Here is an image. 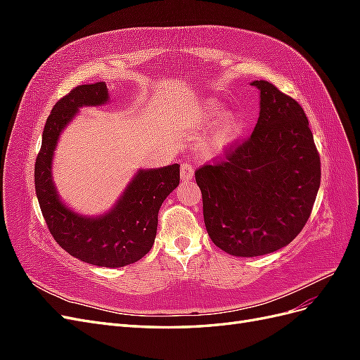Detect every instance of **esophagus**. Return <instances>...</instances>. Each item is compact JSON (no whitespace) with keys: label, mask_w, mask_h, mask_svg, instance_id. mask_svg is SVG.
<instances>
[{"label":"esophagus","mask_w":360,"mask_h":360,"mask_svg":"<svg viewBox=\"0 0 360 360\" xmlns=\"http://www.w3.org/2000/svg\"><path fill=\"white\" fill-rule=\"evenodd\" d=\"M180 177L181 180H191L193 177V167L191 165L189 162H183L180 167Z\"/></svg>","instance_id":"34e87169"}]
</instances>
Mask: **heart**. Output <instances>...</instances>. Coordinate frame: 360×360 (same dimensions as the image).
I'll use <instances>...</instances> for the list:
<instances>
[{
  "label": "heart",
  "mask_w": 360,
  "mask_h": 360,
  "mask_svg": "<svg viewBox=\"0 0 360 360\" xmlns=\"http://www.w3.org/2000/svg\"><path fill=\"white\" fill-rule=\"evenodd\" d=\"M222 114L224 108L213 103L207 106L201 115V123L205 127L219 122L210 130V134L207 135L202 143V150L212 158L225 155L237 143L238 138L242 136L245 129L243 118L238 114L228 112L221 119L220 117Z\"/></svg>",
  "instance_id": "obj_1"
}]
</instances>
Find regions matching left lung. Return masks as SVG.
Instances as JSON below:
<instances>
[{"instance_id":"8db88e82","label":"left lung","mask_w":360,"mask_h":360,"mask_svg":"<svg viewBox=\"0 0 360 360\" xmlns=\"http://www.w3.org/2000/svg\"><path fill=\"white\" fill-rule=\"evenodd\" d=\"M252 135L225 159L195 171L212 242L234 257L287 246L303 230L320 188L321 165L302 106L267 81Z\"/></svg>"}]
</instances>
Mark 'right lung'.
<instances>
[{"label": "right lung", "mask_w": 360, "mask_h": 360, "mask_svg": "<svg viewBox=\"0 0 360 360\" xmlns=\"http://www.w3.org/2000/svg\"><path fill=\"white\" fill-rule=\"evenodd\" d=\"M110 102L105 82L76 86L52 108L36 159L34 183L40 210L56 242L72 257L99 267H123L143 258L155 243L158 213L179 186L180 165L139 169L112 209L90 217L64 205L52 181L57 141L82 106Z\"/></svg>", "instance_id": "right-lung-1"}]
</instances>
